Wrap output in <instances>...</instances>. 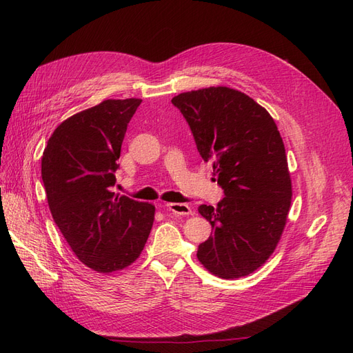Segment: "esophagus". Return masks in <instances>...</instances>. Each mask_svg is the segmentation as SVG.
<instances>
[{"label": "esophagus", "mask_w": 353, "mask_h": 353, "mask_svg": "<svg viewBox=\"0 0 353 353\" xmlns=\"http://www.w3.org/2000/svg\"><path fill=\"white\" fill-rule=\"evenodd\" d=\"M165 206L169 212H172L174 215H178V216L191 215V208L185 205V203H166Z\"/></svg>", "instance_id": "34e87169"}]
</instances>
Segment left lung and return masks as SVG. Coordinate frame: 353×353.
<instances>
[{"instance_id": "left-lung-1", "label": "left lung", "mask_w": 353, "mask_h": 353, "mask_svg": "<svg viewBox=\"0 0 353 353\" xmlns=\"http://www.w3.org/2000/svg\"><path fill=\"white\" fill-rule=\"evenodd\" d=\"M205 162L213 163L223 197L200 205L212 232L197 258L212 274L234 280L249 275L272 254L292 201L285 148L271 114L249 95L227 87L178 94Z\"/></svg>"}]
</instances>
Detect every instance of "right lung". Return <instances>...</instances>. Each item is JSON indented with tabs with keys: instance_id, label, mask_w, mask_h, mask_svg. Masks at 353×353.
<instances>
[{
	"instance_id": "right-lung-1",
	"label": "right lung",
	"mask_w": 353,
	"mask_h": 353,
	"mask_svg": "<svg viewBox=\"0 0 353 353\" xmlns=\"http://www.w3.org/2000/svg\"><path fill=\"white\" fill-rule=\"evenodd\" d=\"M140 99L104 100L50 137L41 160L52 219L78 259L97 272L131 265L150 234L154 206L112 191L128 123Z\"/></svg>"
}]
</instances>
